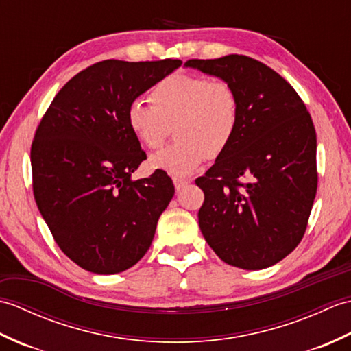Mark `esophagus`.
I'll return each instance as SVG.
<instances>
[{"label": "esophagus", "mask_w": 351, "mask_h": 351, "mask_svg": "<svg viewBox=\"0 0 351 351\" xmlns=\"http://www.w3.org/2000/svg\"><path fill=\"white\" fill-rule=\"evenodd\" d=\"M173 184L176 191H181L184 187H187L189 181L187 180H181V178H173Z\"/></svg>", "instance_id": "1"}]
</instances>
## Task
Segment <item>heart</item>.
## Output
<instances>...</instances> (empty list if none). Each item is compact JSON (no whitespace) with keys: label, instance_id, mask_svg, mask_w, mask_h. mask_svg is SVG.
<instances>
[{"label":"heart","instance_id":"1","mask_svg":"<svg viewBox=\"0 0 351 351\" xmlns=\"http://www.w3.org/2000/svg\"><path fill=\"white\" fill-rule=\"evenodd\" d=\"M151 106L132 102L126 125L140 145L160 149L175 126L176 141L151 156V167L189 176L208 156L226 151L240 125V99L225 80L176 72L149 92Z\"/></svg>","mask_w":351,"mask_h":351}]
</instances>
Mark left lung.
Wrapping results in <instances>:
<instances>
[{"mask_svg":"<svg viewBox=\"0 0 351 351\" xmlns=\"http://www.w3.org/2000/svg\"><path fill=\"white\" fill-rule=\"evenodd\" d=\"M185 66L228 81L240 99L232 143L196 180L205 195L200 230L229 265H274L302 241L317 195L309 111L285 78L252 57L191 58Z\"/></svg>","mask_w":351,"mask_h":351,"instance_id":"obj_1","label":"left lung"}]
</instances>
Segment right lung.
Returning <instances> with one entry per match:
<instances>
[{
	"instance_id": "obj_1",
	"label": "right lung",
	"mask_w": 351,
	"mask_h": 351,
	"mask_svg": "<svg viewBox=\"0 0 351 351\" xmlns=\"http://www.w3.org/2000/svg\"><path fill=\"white\" fill-rule=\"evenodd\" d=\"M181 63H95L60 88L37 125V208L58 247L87 271L114 274L137 264L175 195L162 170L131 180L146 154L126 125V110Z\"/></svg>"
}]
</instances>
